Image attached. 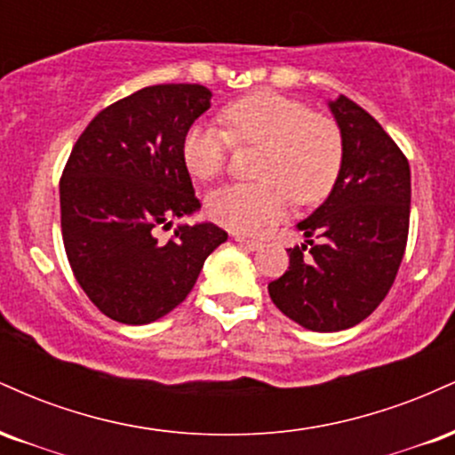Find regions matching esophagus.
Returning a JSON list of instances; mask_svg holds the SVG:
<instances>
[{
    "label": "esophagus",
    "instance_id": "esophagus-1",
    "mask_svg": "<svg viewBox=\"0 0 455 455\" xmlns=\"http://www.w3.org/2000/svg\"><path fill=\"white\" fill-rule=\"evenodd\" d=\"M235 242H237L239 245H245V248H250V250H259L260 248L259 239H248V237H242V235H237V237H235Z\"/></svg>",
    "mask_w": 455,
    "mask_h": 455
}]
</instances>
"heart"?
<instances>
[{"label": "heart", "instance_id": "heart-1", "mask_svg": "<svg viewBox=\"0 0 455 455\" xmlns=\"http://www.w3.org/2000/svg\"><path fill=\"white\" fill-rule=\"evenodd\" d=\"M224 126L195 122L186 130L181 156L192 175L212 180L227 166L233 145H260L254 175L216 188L207 212L222 227L259 233L295 205H315L329 195L342 169L344 139L336 119L312 113L282 93H254L228 104Z\"/></svg>", "mask_w": 455, "mask_h": 455}]
</instances>
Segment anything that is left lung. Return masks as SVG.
Instances as JSON below:
<instances>
[{"label": "left lung", "instance_id": "8db88e82", "mask_svg": "<svg viewBox=\"0 0 455 455\" xmlns=\"http://www.w3.org/2000/svg\"><path fill=\"white\" fill-rule=\"evenodd\" d=\"M344 158L331 195L297 224L306 243L269 282L280 312L310 331H340L377 310L398 275L409 239L411 169L394 139L351 98L329 102Z\"/></svg>", "mask_w": 455, "mask_h": 455}]
</instances>
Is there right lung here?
<instances>
[{
    "mask_svg": "<svg viewBox=\"0 0 455 455\" xmlns=\"http://www.w3.org/2000/svg\"><path fill=\"white\" fill-rule=\"evenodd\" d=\"M212 92L190 83L151 85L102 108L72 148L60 180L61 237L92 304L117 323L145 325L186 299L227 231L212 222L156 228L201 207L186 169V130Z\"/></svg>",
    "mask_w": 455,
    "mask_h": 455,
    "instance_id": "add662e5",
    "label": "right lung"
}]
</instances>
